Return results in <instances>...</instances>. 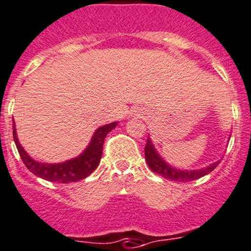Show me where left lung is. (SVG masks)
<instances>
[{
	"label": "left lung",
	"instance_id": "obj_1",
	"mask_svg": "<svg viewBox=\"0 0 251 251\" xmlns=\"http://www.w3.org/2000/svg\"><path fill=\"white\" fill-rule=\"evenodd\" d=\"M145 158H146V162L147 165H149V167L151 168V171H153V172L157 173V175L162 176L165 178L172 179V181L176 182H191L196 181V179H200L201 177L212 172V171L221 163V161H218V162H214L212 163V165L207 166L205 168L196 171L177 170V168L171 167L168 163H166L165 161L160 157V154H158L157 151L154 150L150 137L147 139L146 146H145Z\"/></svg>",
	"mask_w": 251,
	"mask_h": 251
}]
</instances>
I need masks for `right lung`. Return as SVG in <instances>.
Instances as JSON below:
<instances>
[{
	"mask_svg": "<svg viewBox=\"0 0 251 251\" xmlns=\"http://www.w3.org/2000/svg\"><path fill=\"white\" fill-rule=\"evenodd\" d=\"M116 125H118V123H111L109 125L99 127L94 133L88 149L80 156L67 161V162L54 163V165L53 163L50 165V163L37 162L28 156L27 152L23 150V147L18 142L15 123H13V139H15L18 153H20L23 163L30 172L34 173L37 177L47 179V181L57 182V183H69V182H76L86 178L93 171L97 170L100 158H101L102 145H104L105 137L112 128H115Z\"/></svg>",
	"mask_w": 251,
	"mask_h": 251,
	"instance_id": "1",
	"label": "right lung"
}]
</instances>
